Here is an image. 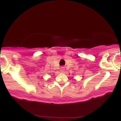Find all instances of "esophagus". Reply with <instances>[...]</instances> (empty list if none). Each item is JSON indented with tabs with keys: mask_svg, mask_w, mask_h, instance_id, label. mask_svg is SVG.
I'll use <instances>...</instances> for the list:
<instances>
[{
	"mask_svg": "<svg viewBox=\"0 0 121 121\" xmlns=\"http://www.w3.org/2000/svg\"><path fill=\"white\" fill-rule=\"evenodd\" d=\"M60 71L61 72H63L65 71V69L62 67V68L60 69Z\"/></svg>",
	"mask_w": 121,
	"mask_h": 121,
	"instance_id": "esophagus-1",
	"label": "esophagus"
}]
</instances>
